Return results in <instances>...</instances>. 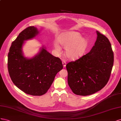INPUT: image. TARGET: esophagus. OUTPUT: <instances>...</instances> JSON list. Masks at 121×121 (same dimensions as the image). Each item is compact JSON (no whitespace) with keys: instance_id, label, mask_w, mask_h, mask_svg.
Here are the masks:
<instances>
[{"instance_id":"esophagus-1","label":"esophagus","mask_w":121,"mask_h":121,"mask_svg":"<svg viewBox=\"0 0 121 121\" xmlns=\"http://www.w3.org/2000/svg\"><path fill=\"white\" fill-rule=\"evenodd\" d=\"M62 64H63V66L64 67H65V66H66V61H65V60H63L62 61Z\"/></svg>"}]
</instances>
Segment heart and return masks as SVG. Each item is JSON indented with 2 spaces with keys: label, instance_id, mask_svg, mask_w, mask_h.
Listing matches in <instances>:
<instances>
[{
  "label": "heart",
  "instance_id": "obj_1",
  "mask_svg": "<svg viewBox=\"0 0 121 121\" xmlns=\"http://www.w3.org/2000/svg\"><path fill=\"white\" fill-rule=\"evenodd\" d=\"M63 47L66 48L65 55L70 59H75L82 56L87 48L88 42L85 38L81 37L80 34L77 32H70L65 34L58 40ZM54 49L56 52H61V46L58 43H54Z\"/></svg>",
  "mask_w": 121,
  "mask_h": 121
}]
</instances>
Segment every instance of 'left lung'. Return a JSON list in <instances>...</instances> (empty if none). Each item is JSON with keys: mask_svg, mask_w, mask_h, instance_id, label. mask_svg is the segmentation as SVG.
Returning a JSON list of instances; mask_svg holds the SVG:
<instances>
[{"mask_svg": "<svg viewBox=\"0 0 121 121\" xmlns=\"http://www.w3.org/2000/svg\"><path fill=\"white\" fill-rule=\"evenodd\" d=\"M97 39L89 53L67 64L68 84L76 95L87 96L107 84L113 64V53L108 39L98 31Z\"/></svg>", "mask_w": 121, "mask_h": 121, "instance_id": "obj_1", "label": "left lung"}]
</instances>
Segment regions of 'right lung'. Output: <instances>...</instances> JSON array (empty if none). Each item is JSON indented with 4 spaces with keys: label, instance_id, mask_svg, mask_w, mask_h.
Instances as JSON below:
<instances>
[{
    "label": "right lung",
    "instance_id": "add662e5",
    "mask_svg": "<svg viewBox=\"0 0 121 121\" xmlns=\"http://www.w3.org/2000/svg\"><path fill=\"white\" fill-rule=\"evenodd\" d=\"M37 29L30 26L23 30L13 41L8 54V71L13 83L27 94L41 96L47 93L58 72L63 68L60 58L53 56L43 47L34 57H24V41L39 34Z\"/></svg>",
    "mask_w": 121,
    "mask_h": 121
}]
</instances>
